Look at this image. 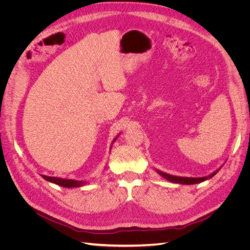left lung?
I'll use <instances>...</instances> for the list:
<instances>
[{"label":"left lung","mask_w":250,"mask_h":250,"mask_svg":"<svg viewBox=\"0 0 250 250\" xmlns=\"http://www.w3.org/2000/svg\"><path fill=\"white\" fill-rule=\"evenodd\" d=\"M222 167V166H221ZM221 167L217 169L215 172L210 173L209 175L208 176H203V177H183V176H175V175H170V174L168 173H165L163 171H160L156 169V172L160 174L161 176H163L165 179H167L169 181H171V183H174V184H180V185H195V184H200L202 183V181L207 180L208 178H211L214 175H216V174L218 173V171L221 169Z\"/></svg>","instance_id":"1"}]
</instances>
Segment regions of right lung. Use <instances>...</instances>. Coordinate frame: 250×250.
<instances>
[{
  "instance_id": "right-lung-1",
  "label": "right lung",
  "mask_w": 250,
  "mask_h": 250,
  "mask_svg": "<svg viewBox=\"0 0 250 250\" xmlns=\"http://www.w3.org/2000/svg\"><path fill=\"white\" fill-rule=\"evenodd\" d=\"M121 133H119L117 137L112 140L110 148L112 147V144L115 143L118 139V137ZM43 179H46L47 181H50L52 184H55L57 186L63 187V188H78L82 187L86 184V181L83 180H75V179H66V178H62V177H54V176H47V175H41Z\"/></svg>"
}]
</instances>
